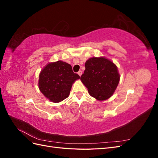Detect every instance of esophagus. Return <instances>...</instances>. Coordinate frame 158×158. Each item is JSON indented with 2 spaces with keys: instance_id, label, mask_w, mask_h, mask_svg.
Instances as JSON below:
<instances>
[{
  "instance_id": "obj_1",
  "label": "esophagus",
  "mask_w": 158,
  "mask_h": 158,
  "mask_svg": "<svg viewBox=\"0 0 158 158\" xmlns=\"http://www.w3.org/2000/svg\"><path fill=\"white\" fill-rule=\"evenodd\" d=\"M82 71H81V70H79L78 72V74L80 76L81 75H82Z\"/></svg>"
}]
</instances>
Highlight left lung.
<instances>
[{"label":"left lung","instance_id":"left-lung-1","mask_svg":"<svg viewBox=\"0 0 158 158\" xmlns=\"http://www.w3.org/2000/svg\"><path fill=\"white\" fill-rule=\"evenodd\" d=\"M85 68L80 80L91 96L101 101L111 97L120 80L116 65L103 57H93L85 62Z\"/></svg>","mask_w":158,"mask_h":158}]
</instances>
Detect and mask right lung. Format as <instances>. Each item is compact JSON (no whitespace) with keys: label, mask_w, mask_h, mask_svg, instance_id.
<instances>
[{"label":"right lung","mask_w":158,"mask_h":158,"mask_svg":"<svg viewBox=\"0 0 158 158\" xmlns=\"http://www.w3.org/2000/svg\"><path fill=\"white\" fill-rule=\"evenodd\" d=\"M80 77L70 64L59 60L47 64L40 74L39 88L50 101L57 103L67 98L72 85Z\"/></svg>","instance_id":"1"}]
</instances>
